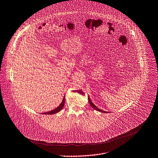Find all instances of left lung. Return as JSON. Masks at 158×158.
Here are the masks:
<instances>
[{"mask_svg": "<svg viewBox=\"0 0 158 158\" xmlns=\"http://www.w3.org/2000/svg\"><path fill=\"white\" fill-rule=\"evenodd\" d=\"M88 101H89V104H90V105L91 106V107L93 108V109H94L95 110H98V111H99V112H104V113H107V112H106V111H103V110H101V109H99V108H98L93 103V102L91 101V99H90V98H89V97L88 96Z\"/></svg>", "mask_w": 158, "mask_h": 158, "instance_id": "obj_1", "label": "left lung"}]
</instances>
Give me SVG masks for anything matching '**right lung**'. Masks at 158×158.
Listing matches in <instances>:
<instances>
[{
	"mask_svg": "<svg viewBox=\"0 0 158 158\" xmlns=\"http://www.w3.org/2000/svg\"><path fill=\"white\" fill-rule=\"evenodd\" d=\"M64 105H65V96L64 97V99H63L61 104L57 108H56L54 110H52L51 111H49V112H47L42 113V114H56V113L59 112L60 110L62 109V108L64 107Z\"/></svg>",
	"mask_w": 158,
	"mask_h": 158,
	"instance_id": "1",
	"label": "right lung"
}]
</instances>
